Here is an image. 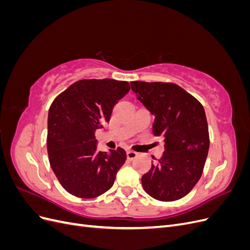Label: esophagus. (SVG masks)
I'll use <instances>...</instances> for the list:
<instances>
[{
	"instance_id": "obj_1",
	"label": "esophagus",
	"mask_w": 250,
	"mask_h": 250,
	"mask_svg": "<svg viewBox=\"0 0 250 250\" xmlns=\"http://www.w3.org/2000/svg\"><path fill=\"white\" fill-rule=\"evenodd\" d=\"M126 154H127L128 160H133V158H135L138 155L137 152H134V151H131V150H128Z\"/></svg>"
}]
</instances>
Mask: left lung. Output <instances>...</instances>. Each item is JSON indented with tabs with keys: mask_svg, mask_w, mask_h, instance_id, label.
Masks as SVG:
<instances>
[{
	"mask_svg": "<svg viewBox=\"0 0 250 250\" xmlns=\"http://www.w3.org/2000/svg\"><path fill=\"white\" fill-rule=\"evenodd\" d=\"M131 89L154 117L152 131L163 135L165 151L142 176L144 190L161 201L185 197L198 183L209 135L206 111L191 94L174 83L130 82Z\"/></svg>",
	"mask_w": 250,
	"mask_h": 250,
	"instance_id": "8db88e82",
	"label": "left lung"
}]
</instances>
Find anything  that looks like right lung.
I'll use <instances>...</instances> for the list:
<instances>
[{"label": "right lung", "instance_id": "1", "mask_svg": "<svg viewBox=\"0 0 250 250\" xmlns=\"http://www.w3.org/2000/svg\"><path fill=\"white\" fill-rule=\"evenodd\" d=\"M127 81L83 79L53 101L48 116L51 168L65 191L95 198L112 187L126 161L122 148L101 152L95 132L109 122L113 107L129 92Z\"/></svg>", "mask_w": 250, "mask_h": 250}]
</instances>
